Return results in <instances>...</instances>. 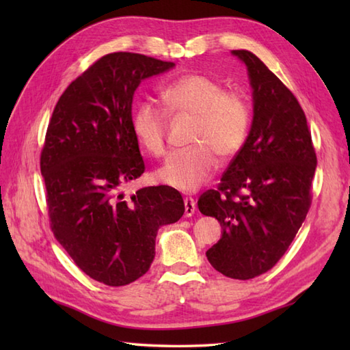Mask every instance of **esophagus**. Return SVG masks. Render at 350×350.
<instances>
[{"mask_svg": "<svg viewBox=\"0 0 350 350\" xmlns=\"http://www.w3.org/2000/svg\"><path fill=\"white\" fill-rule=\"evenodd\" d=\"M185 217H192L196 213V200L191 197H185Z\"/></svg>", "mask_w": 350, "mask_h": 350, "instance_id": "1", "label": "esophagus"}]
</instances>
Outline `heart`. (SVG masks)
<instances>
[{"instance_id": "obj_1", "label": "heart", "mask_w": 350, "mask_h": 350, "mask_svg": "<svg viewBox=\"0 0 350 350\" xmlns=\"http://www.w3.org/2000/svg\"><path fill=\"white\" fill-rule=\"evenodd\" d=\"M170 111L194 117L188 150L174 153L158 171V179L180 191H196L211 179L221 159L241 152L251 126V105L239 92H226L219 81L200 73L179 77L161 90ZM132 131L146 152L167 153V116L153 102L133 109Z\"/></svg>"}]
</instances>
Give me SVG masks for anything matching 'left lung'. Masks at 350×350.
I'll use <instances>...</instances> for the list:
<instances>
[{
	"label": "left lung",
	"instance_id": "1",
	"mask_svg": "<svg viewBox=\"0 0 350 350\" xmlns=\"http://www.w3.org/2000/svg\"><path fill=\"white\" fill-rule=\"evenodd\" d=\"M232 54L248 69L254 116L241 152L198 209L222 227L206 252L211 265L228 278L251 280L277 265L301 228L317 158L293 93L252 52Z\"/></svg>",
	"mask_w": 350,
	"mask_h": 350
}]
</instances>
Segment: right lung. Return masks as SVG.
Returning <instances> with one entry per match:
<instances>
[{
  "label": "right lung",
  "instance_id": "1",
  "mask_svg": "<svg viewBox=\"0 0 350 350\" xmlns=\"http://www.w3.org/2000/svg\"><path fill=\"white\" fill-rule=\"evenodd\" d=\"M174 68L133 52L99 58L60 96L40 154L51 228L88 277L126 286L148 271L161 226L185 212L180 192L161 185L126 197L144 173L132 131L139 83Z\"/></svg>",
  "mask_w": 350,
  "mask_h": 350
}]
</instances>
